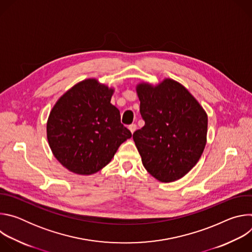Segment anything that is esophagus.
I'll return each instance as SVG.
<instances>
[{
	"instance_id": "34e87169",
	"label": "esophagus",
	"mask_w": 252,
	"mask_h": 252,
	"mask_svg": "<svg viewBox=\"0 0 252 252\" xmlns=\"http://www.w3.org/2000/svg\"><path fill=\"white\" fill-rule=\"evenodd\" d=\"M136 128H137V126H136V125H134V124H132V125H130V126H128V129L130 130L131 133H133V132L136 130Z\"/></svg>"
}]
</instances>
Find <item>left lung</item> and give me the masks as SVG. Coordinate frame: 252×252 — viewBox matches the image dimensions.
Here are the masks:
<instances>
[{
    "label": "left lung",
    "mask_w": 252,
    "mask_h": 252,
    "mask_svg": "<svg viewBox=\"0 0 252 252\" xmlns=\"http://www.w3.org/2000/svg\"><path fill=\"white\" fill-rule=\"evenodd\" d=\"M135 91L145 126L132 138L145 168L158 181L184 177L206 145L207 115L189 91L172 79L157 85L140 82Z\"/></svg>",
    "instance_id": "1"
}]
</instances>
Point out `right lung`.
<instances>
[{
  "label": "right lung",
  "mask_w": 252,
  "mask_h": 252,
  "mask_svg": "<svg viewBox=\"0 0 252 252\" xmlns=\"http://www.w3.org/2000/svg\"><path fill=\"white\" fill-rule=\"evenodd\" d=\"M114 93L115 88L90 78L67 90L53 106L47 137L54 157L67 170L79 175L97 172L131 137L111 103Z\"/></svg>",
  "instance_id": "obj_1"
}]
</instances>
